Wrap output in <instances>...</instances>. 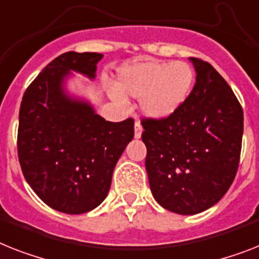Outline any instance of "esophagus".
<instances>
[{"label":"esophagus","mask_w":259,"mask_h":259,"mask_svg":"<svg viewBox=\"0 0 259 259\" xmlns=\"http://www.w3.org/2000/svg\"><path fill=\"white\" fill-rule=\"evenodd\" d=\"M142 132H143L142 124H140L139 121H136V123H135V139L140 138V136H142Z\"/></svg>","instance_id":"obj_1"}]
</instances>
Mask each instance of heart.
Returning a JSON list of instances; mask_svg holds the SVG:
<instances>
[{"label":"heart","instance_id":"1","mask_svg":"<svg viewBox=\"0 0 259 259\" xmlns=\"http://www.w3.org/2000/svg\"><path fill=\"white\" fill-rule=\"evenodd\" d=\"M194 71L187 62L145 61L124 67L117 75L116 89L112 93L117 102L122 94L142 99L145 115L163 119L176 112L191 94Z\"/></svg>","mask_w":259,"mask_h":259}]
</instances>
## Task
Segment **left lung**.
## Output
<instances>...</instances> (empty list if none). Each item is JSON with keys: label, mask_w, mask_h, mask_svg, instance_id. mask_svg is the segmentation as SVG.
Returning a JSON list of instances; mask_svg holds the SVG:
<instances>
[{"label": "left lung", "mask_w": 259, "mask_h": 259, "mask_svg": "<svg viewBox=\"0 0 259 259\" xmlns=\"http://www.w3.org/2000/svg\"><path fill=\"white\" fill-rule=\"evenodd\" d=\"M196 84L183 106L163 119L142 117L145 169L153 197L179 214L219 202L240 165L243 111L210 63L192 57Z\"/></svg>", "instance_id": "obj_1"}]
</instances>
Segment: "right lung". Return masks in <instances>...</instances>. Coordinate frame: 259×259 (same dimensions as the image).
Here are the masks:
<instances>
[{"label":"right lung","instance_id":"1","mask_svg":"<svg viewBox=\"0 0 259 259\" xmlns=\"http://www.w3.org/2000/svg\"><path fill=\"white\" fill-rule=\"evenodd\" d=\"M99 53L68 51L30 83L19 108L17 151L23 176L50 208L80 214L102 204L112 172L134 138V119L114 123L63 94L70 70L95 76Z\"/></svg>","mask_w":259,"mask_h":259}]
</instances>
